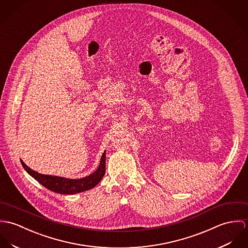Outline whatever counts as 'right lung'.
Wrapping results in <instances>:
<instances>
[{
  "label": "right lung",
  "mask_w": 248,
  "mask_h": 248,
  "mask_svg": "<svg viewBox=\"0 0 248 248\" xmlns=\"http://www.w3.org/2000/svg\"><path fill=\"white\" fill-rule=\"evenodd\" d=\"M21 163L28 174L31 175L36 181H38L46 188L53 192L71 195V194H77V193L89 190L95 187L101 182L106 172V151L104 152L101 158V162L98 169L93 174L78 180L65 179V178L57 177V176L43 175L29 168L23 161H21Z\"/></svg>",
  "instance_id": "right-lung-1"
}]
</instances>
